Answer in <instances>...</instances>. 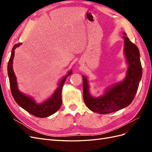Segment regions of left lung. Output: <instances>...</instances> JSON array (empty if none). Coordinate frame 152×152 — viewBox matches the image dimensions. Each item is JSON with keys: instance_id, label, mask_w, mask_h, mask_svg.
<instances>
[{"instance_id": "left-lung-1", "label": "left lung", "mask_w": 152, "mask_h": 152, "mask_svg": "<svg viewBox=\"0 0 152 152\" xmlns=\"http://www.w3.org/2000/svg\"><path fill=\"white\" fill-rule=\"evenodd\" d=\"M124 51L128 64L127 75L122 82L113 84L106 90L104 94L94 98L89 93L87 78L82 75L83 97L86 106L92 111L107 114L121 110L129 105L134 99L142 76V66L139 49L123 33Z\"/></svg>"}]
</instances>
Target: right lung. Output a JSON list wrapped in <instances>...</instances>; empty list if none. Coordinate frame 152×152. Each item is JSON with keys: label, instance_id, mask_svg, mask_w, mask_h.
<instances>
[{"label": "right lung", "instance_id": "right-lung-1", "mask_svg": "<svg viewBox=\"0 0 152 152\" xmlns=\"http://www.w3.org/2000/svg\"><path fill=\"white\" fill-rule=\"evenodd\" d=\"M21 44V43H18L14 45L7 65V73L9 79H10V87L13 98L22 108H23L26 112L40 118L49 117L53 113H56L58 109L60 108L62 103L61 91L63 86L67 77L70 76L72 73V70H71L69 71L68 74L64 77L61 81L59 82L58 87L56 91L48 99L42 103H36L33 98L26 96L18 89L16 77L15 72L13 71L12 62L14 56H15V50L16 48L19 47Z\"/></svg>", "mask_w": 152, "mask_h": 152}]
</instances>
